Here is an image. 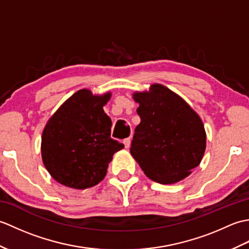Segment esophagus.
I'll return each instance as SVG.
<instances>
[{
  "instance_id": "obj_1",
  "label": "esophagus",
  "mask_w": 249,
  "mask_h": 249,
  "mask_svg": "<svg viewBox=\"0 0 249 249\" xmlns=\"http://www.w3.org/2000/svg\"><path fill=\"white\" fill-rule=\"evenodd\" d=\"M123 143H124V145H125L126 149H128V147L130 146V138H126V139H124Z\"/></svg>"
}]
</instances>
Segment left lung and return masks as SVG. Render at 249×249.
Wrapping results in <instances>:
<instances>
[{"instance_id":"obj_1","label":"left lung","mask_w":249,"mask_h":249,"mask_svg":"<svg viewBox=\"0 0 249 249\" xmlns=\"http://www.w3.org/2000/svg\"><path fill=\"white\" fill-rule=\"evenodd\" d=\"M140 124L135 128L130 153L145 176L173 184L199 166L206 136L199 115L171 89L153 84L149 92L135 93Z\"/></svg>"}]
</instances>
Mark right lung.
Instances as JSON below:
<instances>
[{
  "label": "right lung",
  "instance_id": "right-lung-1",
  "mask_svg": "<svg viewBox=\"0 0 249 249\" xmlns=\"http://www.w3.org/2000/svg\"><path fill=\"white\" fill-rule=\"evenodd\" d=\"M111 94L80 89L51 116L41 137V157L56 182L86 189L103 181L108 163L123 143L111 138V120L103 107Z\"/></svg>",
  "mask_w": 249,
  "mask_h": 249
}]
</instances>
